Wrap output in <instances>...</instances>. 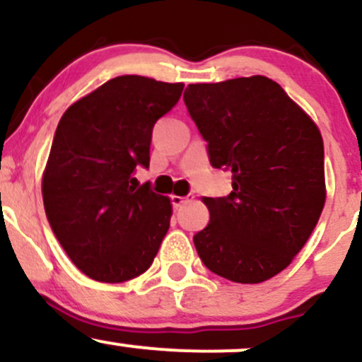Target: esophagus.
<instances>
[{
	"instance_id": "esophagus-1",
	"label": "esophagus",
	"mask_w": 362,
	"mask_h": 362,
	"mask_svg": "<svg viewBox=\"0 0 362 362\" xmlns=\"http://www.w3.org/2000/svg\"><path fill=\"white\" fill-rule=\"evenodd\" d=\"M187 202H189V196H187V198H184V196H171V204H173L175 208L184 206V204Z\"/></svg>"
}]
</instances>
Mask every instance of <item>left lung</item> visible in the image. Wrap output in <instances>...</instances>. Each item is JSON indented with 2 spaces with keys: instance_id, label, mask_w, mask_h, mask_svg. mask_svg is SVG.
<instances>
[{
  "instance_id": "1",
  "label": "left lung",
  "mask_w": 362,
  "mask_h": 362,
  "mask_svg": "<svg viewBox=\"0 0 362 362\" xmlns=\"http://www.w3.org/2000/svg\"><path fill=\"white\" fill-rule=\"evenodd\" d=\"M184 101L211 166L233 173L228 196L204 198L210 222L192 238L199 259L231 282H264L289 266L322 214V136L261 75L191 83Z\"/></svg>"
}]
</instances>
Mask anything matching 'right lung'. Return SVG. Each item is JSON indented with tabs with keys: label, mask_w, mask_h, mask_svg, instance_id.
I'll use <instances>...</instances> for the list:
<instances>
[{
	"label": "right lung",
	"mask_w": 362,
	"mask_h": 362,
	"mask_svg": "<svg viewBox=\"0 0 362 362\" xmlns=\"http://www.w3.org/2000/svg\"><path fill=\"white\" fill-rule=\"evenodd\" d=\"M184 83L140 75L108 80L64 112L42 180L49 224L73 264L98 282L120 284L151 268L170 228L171 203L151 184L154 124Z\"/></svg>",
	"instance_id": "add662e5"
}]
</instances>
